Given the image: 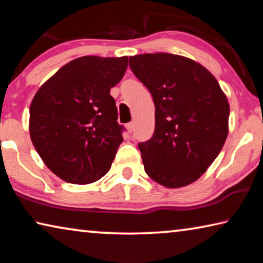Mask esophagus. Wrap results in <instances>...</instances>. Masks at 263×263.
Segmentation results:
<instances>
[{"instance_id": "1", "label": "esophagus", "mask_w": 263, "mask_h": 263, "mask_svg": "<svg viewBox=\"0 0 263 263\" xmlns=\"http://www.w3.org/2000/svg\"><path fill=\"white\" fill-rule=\"evenodd\" d=\"M126 128H127L128 132L132 133V131H133V123L132 122L131 123H127L126 124Z\"/></svg>"}]
</instances>
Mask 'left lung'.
Segmentation results:
<instances>
[{
    "instance_id": "8db88e82",
    "label": "left lung",
    "mask_w": 263,
    "mask_h": 263,
    "mask_svg": "<svg viewBox=\"0 0 263 263\" xmlns=\"http://www.w3.org/2000/svg\"><path fill=\"white\" fill-rule=\"evenodd\" d=\"M128 64L155 106L153 136L138 144L146 174L167 188L193 183L228 138L230 105L219 83L202 65L171 53L130 57Z\"/></svg>"
}]
</instances>
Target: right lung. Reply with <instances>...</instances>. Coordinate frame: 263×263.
Listing matches in <instances>:
<instances>
[{"mask_svg": "<svg viewBox=\"0 0 263 263\" xmlns=\"http://www.w3.org/2000/svg\"><path fill=\"white\" fill-rule=\"evenodd\" d=\"M127 57H81L39 88L30 106V137L44 163L61 180L88 184L109 172L123 125L110 89L123 79Z\"/></svg>", "mask_w": 263, "mask_h": 263, "instance_id": "add662e5", "label": "right lung"}]
</instances>
